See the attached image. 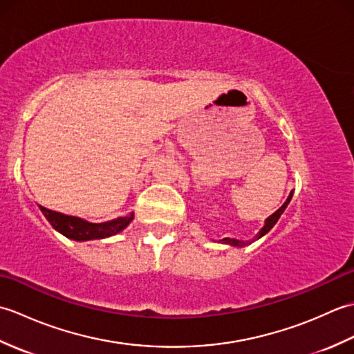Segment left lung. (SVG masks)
<instances>
[{"label": "left lung", "instance_id": "left-lung-1", "mask_svg": "<svg viewBox=\"0 0 354 354\" xmlns=\"http://www.w3.org/2000/svg\"><path fill=\"white\" fill-rule=\"evenodd\" d=\"M290 199H292V193H290V196L288 198V201L284 202V204L277 209V212L272 214V216H269L268 219H266V223H265V227H263L261 230H260V232L257 234V239H260V237H263L266 234V232H269L270 230H272V227L274 225L278 222V219H280V216L283 214V212L286 209V207H288V204L290 202ZM222 243H228V245H231V246H245L248 242H242V240H237V239H230V237H227V239H222L221 240Z\"/></svg>", "mask_w": 354, "mask_h": 354}]
</instances>
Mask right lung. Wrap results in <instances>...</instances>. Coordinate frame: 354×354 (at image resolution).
Returning a JSON list of instances; mask_svg holds the SVG:
<instances>
[{
  "label": "right lung",
  "instance_id": "right-lung-1",
  "mask_svg": "<svg viewBox=\"0 0 354 354\" xmlns=\"http://www.w3.org/2000/svg\"><path fill=\"white\" fill-rule=\"evenodd\" d=\"M39 208L44 216L47 217V221L51 223L53 228L57 230L65 237L77 240V242L114 236L117 232L124 230L133 219V214H131L126 217H118L115 221L104 223H89L84 219H79V217L53 212V209H48L42 205H39Z\"/></svg>",
  "mask_w": 354,
  "mask_h": 354
}]
</instances>
